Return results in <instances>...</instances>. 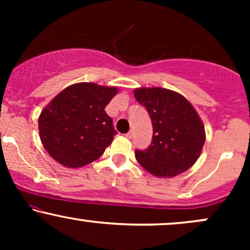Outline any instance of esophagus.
<instances>
[{"label": "esophagus", "mask_w": 250, "mask_h": 250, "mask_svg": "<svg viewBox=\"0 0 250 250\" xmlns=\"http://www.w3.org/2000/svg\"><path fill=\"white\" fill-rule=\"evenodd\" d=\"M125 136H127L128 137V139H131V137H133V131H128V133L127 134H125Z\"/></svg>", "instance_id": "esophagus-1"}]
</instances>
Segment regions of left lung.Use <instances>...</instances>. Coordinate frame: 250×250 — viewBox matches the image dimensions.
<instances>
[{
    "instance_id": "1",
    "label": "left lung",
    "mask_w": 250,
    "mask_h": 250,
    "mask_svg": "<svg viewBox=\"0 0 250 250\" xmlns=\"http://www.w3.org/2000/svg\"><path fill=\"white\" fill-rule=\"evenodd\" d=\"M135 99L147 109L153 140L135 157L146 170L159 177L185 173L199 159L206 141L205 127L196 110L180 94L163 88H139Z\"/></svg>"
}]
</instances>
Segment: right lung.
<instances>
[{
	"instance_id": "obj_1",
	"label": "right lung",
	"mask_w": 250,
	"mask_h": 250,
	"mask_svg": "<svg viewBox=\"0 0 250 250\" xmlns=\"http://www.w3.org/2000/svg\"><path fill=\"white\" fill-rule=\"evenodd\" d=\"M117 89L95 83L65 88L42 110L39 119L43 147L64 167L95 161L117 134L104 111Z\"/></svg>"
}]
</instances>
